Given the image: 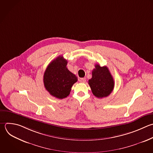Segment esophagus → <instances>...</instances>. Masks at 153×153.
<instances>
[{"mask_svg": "<svg viewBox=\"0 0 153 153\" xmlns=\"http://www.w3.org/2000/svg\"><path fill=\"white\" fill-rule=\"evenodd\" d=\"M85 81H86V79H85V78H81V79H80V80H79V81H80L81 82H82V83H84V82H85Z\"/></svg>", "mask_w": 153, "mask_h": 153, "instance_id": "esophagus-1", "label": "esophagus"}]
</instances>
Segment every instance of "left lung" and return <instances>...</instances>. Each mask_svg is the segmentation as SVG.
I'll return each mask as SVG.
<instances>
[{
    "instance_id": "8db88e82",
    "label": "left lung",
    "mask_w": 153,
    "mask_h": 153,
    "mask_svg": "<svg viewBox=\"0 0 153 153\" xmlns=\"http://www.w3.org/2000/svg\"><path fill=\"white\" fill-rule=\"evenodd\" d=\"M88 84L93 94L98 98L108 96L114 87V81L108 68L95 65L92 71V78L88 80Z\"/></svg>"
}]
</instances>
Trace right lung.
I'll return each instance as SVG.
<instances>
[{"mask_svg":"<svg viewBox=\"0 0 153 153\" xmlns=\"http://www.w3.org/2000/svg\"><path fill=\"white\" fill-rule=\"evenodd\" d=\"M68 61L62 56L53 60L47 66L44 75V84L49 93L62 99L70 94L71 88L78 78L66 66Z\"/></svg>","mask_w":153,"mask_h":153,"instance_id":"1","label":"right lung"}]
</instances>
